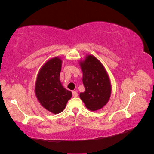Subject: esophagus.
I'll return each mask as SVG.
<instances>
[{
	"mask_svg": "<svg viewBox=\"0 0 154 154\" xmlns=\"http://www.w3.org/2000/svg\"><path fill=\"white\" fill-rule=\"evenodd\" d=\"M78 96V94L77 92H75V91H72V96L73 97H77Z\"/></svg>",
	"mask_w": 154,
	"mask_h": 154,
	"instance_id": "34e87169",
	"label": "esophagus"
}]
</instances>
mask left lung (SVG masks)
<instances>
[{
  "instance_id": "left-lung-1",
  "label": "left lung",
  "mask_w": 154,
  "mask_h": 154,
  "mask_svg": "<svg viewBox=\"0 0 154 154\" xmlns=\"http://www.w3.org/2000/svg\"><path fill=\"white\" fill-rule=\"evenodd\" d=\"M80 64L85 87L84 92L80 93V98L88 109L98 110L107 103L111 96L108 75L100 62L93 56H88Z\"/></svg>"
}]
</instances>
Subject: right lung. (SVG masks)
Wrapping results in <instances>:
<instances>
[{"label":"right lung","instance_id":"right-lung-1","mask_svg":"<svg viewBox=\"0 0 154 154\" xmlns=\"http://www.w3.org/2000/svg\"><path fill=\"white\" fill-rule=\"evenodd\" d=\"M62 60L56 58L49 60L40 70L36 79L35 93L44 108L53 113L64 110L72 93L62 87L60 81Z\"/></svg>","mask_w":154,"mask_h":154}]
</instances>
